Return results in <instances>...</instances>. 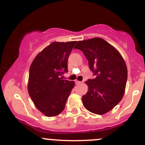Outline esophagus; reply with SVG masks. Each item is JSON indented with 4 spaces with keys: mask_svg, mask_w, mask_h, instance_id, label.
<instances>
[{
    "mask_svg": "<svg viewBox=\"0 0 145 145\" xmlns=\"http://www.w3.org/2000/svg\"><path fill=\"white\" fill-rule=\"evenodd\" d=\"M75 83H76V85H78V84H81L82 82L79 81H77V80H76V81H75Z\"/></svg>",
    "mask_w": 145,
    "mask_h": 145,
    "instance_id": "esophagus-1",
    "label": "esophagus"
}]
</instances>
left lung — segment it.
Instances as JSON below:
<instances>
[{
    "label": "left lung",
    "instance_id": "left-lung-1",
    "mask_svg": "<svg viewBox=\"0 0 145 145\" xmlns=\"http://www.w3.org/2000/svg\"><path fill=\"white\" fill-rule=\"evenodd\" d=\"M74 48L83 52L95 76L86 82L88 91L82 97L83 106L92 113L104 114L124 95L128 78L125 61L116 48L101 38L78 41Z\"/></svg>",
    "mask_w": 145,
    "mask_h": 145
}]
</instances>
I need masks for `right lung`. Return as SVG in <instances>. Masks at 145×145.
<instances>
[{
  "label": "right lung",
  "mask_w": 145,
  "mask_h": 145,
  "mask_svg": "<svg viewBox=\"0 0 145 145\" xmlns=\"http://www.w3.org/2000/svg\"><path fill=\"white\" fill-rule=\"evenodd\" d=\"M76 41L54 42L33 59L29 69L28 90L35 106L46 116L59 114L74 81L62 79L68 71L67 61Z\"/></svg>",
  "instance_id": "obj_1"
}]
</instances>
